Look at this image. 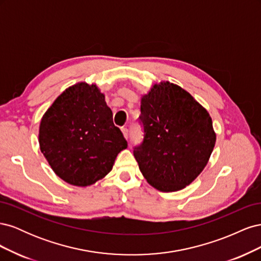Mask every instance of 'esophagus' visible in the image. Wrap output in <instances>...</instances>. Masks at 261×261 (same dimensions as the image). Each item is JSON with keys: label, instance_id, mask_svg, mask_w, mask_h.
Listing matches in <instances>:
<instances>
[{"label": "esophagus", "instance_id": "obj_1", "mask_svg": "<svg viewBox=\"0 0 261 261\" xmlns=\"http://www.w3.org/2000/svg\"><path fill=\"white\" fill-rule=\"evenodd\" d=\"M122 133H123L124 137H125L126 139H128V137H129V130H128V128H126V127H122Z\"/></svg>", "mask_w": 261, "mask_h": 261}]
</instances>
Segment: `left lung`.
Instances as JSON below:
<instances>
[{
  "mask_svg": "<svg viewBox=\"0 0 261 261\" xmlns=\"http://www.w3.org/2000/svg\"><path fill=\"white\" fill-rule=\"evenodd\" d=\"M139 123L144 139L134 156L148 183L161 192L191 184L216 144L207 110L177 85L161 83L141 98Z\"/></svg>",
  "mask_w": 261,
  "mask_h": 261,
  "instance_id": "left-lung-1",
  "label": "left lung"
}]
</instances>
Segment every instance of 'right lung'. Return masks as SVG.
Listing matches in <instances>:
<instances>
[{"mask_svg":"<svg viewBox=\"0 0 261 261\" xmlns=\"http://www.w3.org/2000/svg\"><path fill=\"white\" fill-rule=\"evenodd\" d=\"M39 145L59 177L88 186L112 170L127 141L113 123L105 94L96 85L80 83L60 94L44 113Z\"/></svg>","mask_w":261,"mask_h":261,"instance_id":"1","label":"right lung"}]
</instances>
